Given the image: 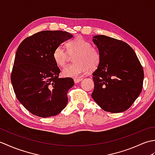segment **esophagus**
Listing matches in <instances>:
<instances>
[{
    "label": "esophagus",
    "mask_w": 155,
    "mask_h": 155,
    "mask_svg": "<svg viewBox=\"0 0 155 155\" xmlns=\"http://www.w3.org/2000/svg\"><path fill=\"white\" fill-rule=\"evenodd\" d=\"M82 80H83V78H74V83H78L81 82Z\"/></svg>",
    "instance_id": "esophagus-1"
}]
</instances>
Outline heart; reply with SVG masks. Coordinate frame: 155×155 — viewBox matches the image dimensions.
<instances>
[{"label": "heart", "instance_id": "obj_1", "mask_svg": "<svg viewBox=\"0 0 155 155\" xmlns=\"http://www.w3.org/2000/svg\"><path fill=\"white\" fill-rule=\"evenodd\" d=\"M68 52L62 45H59L53 52L54 61L59 67H64L68 60V54L75 56L74 64L65 67L62 74L64 77L78 78L88 70L94 71L100 64L101 56L91 42L83 37H78L67 44ZM69 54H68V53Z\"/></svg>", "mask_w": 155, "mask_h": 155}]
</instances>
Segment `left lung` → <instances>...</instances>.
Returning a JSON list of instances; mask_svg holds the SVG:
<instances>
[{
  "label": "left lung",
  "instance_id": "left-lung-1",
  "mask_svg": "<svg viewBox=\"0 0 155 155\" xmlns=\"http://www.w3.org/2000/svg\"><path fill=\"white\" fill-rule=\"evenodd\" d=\"M101 56L93 73L91 97L102 109L121 113L129 108L143 89L144 72L133 49L126 42L104 35L93 37Z\"/></svg>",
  "mask_w": 155,
  "mask_h": 155
}]
</instances>
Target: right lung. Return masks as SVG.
I'll return each instance as SVG.
<instances>
[{
  "label": "right lung",
  "instance_id": "obj_1",
  "mask_svg": "<svg viewBox=\"0 0 155 155\" xmlns=\"http://www.w3.org/2000/svg\"><path fill=\"white\" fill-rule=\"evenodd\" d=\"M72 36L66 31H41L18 46L11 83L17 99L32 114L55 116L67 106V92L74 81L58 77L61 70L54 61L53 52Z\"/></svg>",
  "mask_w": 155,
  "mask_h": 155
}]
</instances>
